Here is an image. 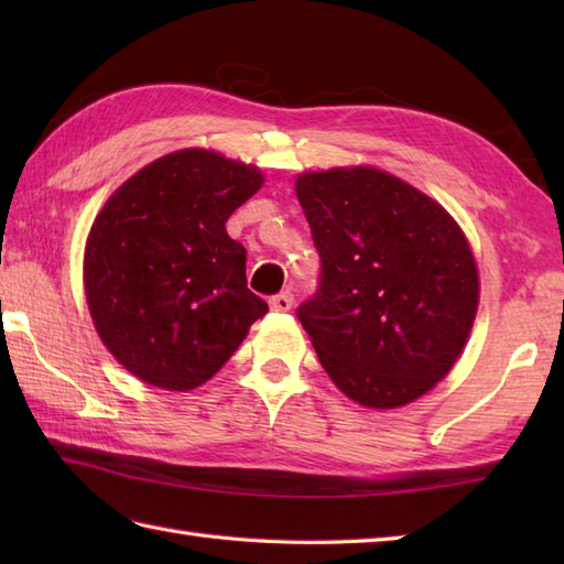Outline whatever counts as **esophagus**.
Wrapping results in <instances>:
<instances>
[{"label":"esophagus","mask_w":564,"mask_h":564,"mask_svg":"<svg viewBox=\"0 0 564 564\" xmlns=\"http://www.w3.org/2000/svg\"><path fill=\"white\" fill-rule=\"evenodd\" d=\"M269 305H271L273 313H289V310L293 307V295H291V293L273 295L271 301H269Z\"/></svg>","instance_id":"1"}]
</instances>
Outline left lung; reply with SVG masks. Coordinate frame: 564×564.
Wrapping results in <instances>:
<instances>
[{"instance_id":"obj_1","label":"left lung","mask_w":564,"mask_h":564,"mask_svg":"<svg viewBox=\"0 0 564 564\" xmlns=\"http://www.w3.org/2000/svg\"><path fill=\"white\" fill-rule=\"evenodd\" d=\"M295 194L322 259L297 319L346 398L398 410L451 373L480 305V273L438 200L370 164L303 172Z\"/></svg>"}]
</instances>
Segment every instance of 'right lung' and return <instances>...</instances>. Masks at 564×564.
I'll return each mask as SVG.
<instances>
[{
  "label": "right lung",
  "mask_w": 564,
  "mask_h": 564,
  "mask_svg": "<svg viewBox=\"0 0 564 564\" xmlns=\"http://www.w3.org/2000/svg\"><path fill=\"white\" fill-rule=\"evenodd\" d=\"M263 186L257 164L184 148L104 203L84 245V295L106 349L152 388L188 392L227 364L269 305L247 289L230 215Z\"/></svg>",
  "instance_id": "right-lung-1"
}]
</instances>
